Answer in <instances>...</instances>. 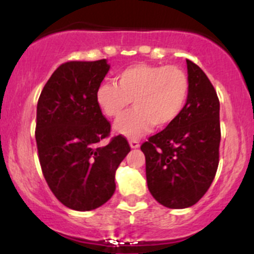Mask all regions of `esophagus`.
I'll use <instances>...</instances> for the list:
<instances>
[{"label": "esophagus", "instance_id": "obj_1", "mask_svg": "<svg viewBox=\"0 0 254 254\" xmlns=\"http://www.w3.org/2000/svg\"><path fill=\"white\" fill-rule=\"evenodd\" d=\"M129 143H130V147L131 148H137L140 146V142L137 141V140H130Z\"/></svg>", "mask_w": 254, "mask_h": 254}]
</instances>
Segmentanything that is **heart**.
Listing matches in <instances>:
<instances>
[{
    "label": "heart",
    "instance_id": "1",
    "mask_svg": "<svg viewBox=\"0 0 254 254\" xmlns=\"http://www.w3.org/2000/svg\"><path fill=\"white\" fill-rule=\"evenodd\" d=\"M189 97V78L175 65L136 64L124 68L114 82L97 88L96 101L111 119H119L132 102L134 109L117 123L119 134L134 139L155 125L166 127L181 115Z\"/></svg>",
    "mask_w": 254,
    "mask_h": 254
}]
</instances>
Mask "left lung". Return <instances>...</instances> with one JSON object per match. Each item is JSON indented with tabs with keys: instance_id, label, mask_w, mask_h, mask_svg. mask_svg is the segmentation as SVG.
Here are the masks:
<instances>
[{
	"instance_id": "left-lung-1",
	"label": "left lung",
	"mask_w": 254,
	"mask_h": 254,
	"mask_svg": "<svg viewBox=\"0 0 254 254\" xmlns=\"http://www.w3.org/2000/svg\"><path fill=\"white\" fill-rule=\"evenodd\" d=\"M187 67L189 97L183 112L141 145L148 190L170 209L198 203L211 186L219 166V98L198 65L187 60Z\"/></svg>"
}]
</instances>
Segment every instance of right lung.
I'll return each instance as SVG.
<instances>
[{"mask_svg": "<svg viewBox=\"0 0 254 254\" xmlns=\"http://www.w3.org/2000/svg\"><path fill=\"white\" fill-rule=\"evenodd\" d=\"M108 71L106 59L63 64L38 101L35 140L43 175L56 199L77 211L97 209L112 198L115 171L130 152L123 135L98 146L111 134L96 101Z\"/></svg>", "mask_w": 254, "mask_h": 254, "instance_id": "1", "label": "right lung"}]
</instances>
